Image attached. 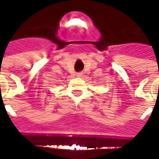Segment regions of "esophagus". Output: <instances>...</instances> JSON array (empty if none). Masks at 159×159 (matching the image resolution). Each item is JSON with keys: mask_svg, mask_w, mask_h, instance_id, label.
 Returning a JSON list of instances; mask_svg holds the SVG:
<instances>
[{"mask_svg": "<svg viewBox=\"0 0 159 159\" xmlns=\"http://www.w3.org/2000/svg\"><path fill=\"white\" fill-rule=\"evenodd\" d=\"M76 76H78V77H82V76H83V73H77Z\"/></svg>", "mask_w": 159, "mask_h": 159, "instance_id": "esophagus-1", "label": "esophagus"}]
</instances>
